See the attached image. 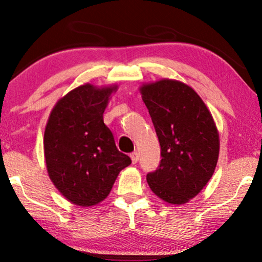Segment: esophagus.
Here are the masks:
<instances>
[{"label":"esophagus","instance_id":"34e87169","mask_svg":"<svg viewBox=\"0 0 262 262\" xmlns=\"http://www.w3.org/2000/svg\"><path fill=\"white\" fill-rule=\"evenodd\" d=\"M130 157H131V160H132V163H137V162H138L139 156H138V152H137V151L131 152V154H130Z\"/></svg>","mask_w":262,"mask_h":262}]
</instances>
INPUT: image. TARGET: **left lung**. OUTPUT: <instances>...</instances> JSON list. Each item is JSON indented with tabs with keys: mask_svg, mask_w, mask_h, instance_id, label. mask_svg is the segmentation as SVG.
<instances>
[{
	"mask_svg": "<svg viewBox=\"0 0 262 262\" xmlns=\"http://www.w3.org/2000/svg\"><path fill=\"white\" fill-rule=\"evenodd\" d=\"M142 98L161 145L159 167L146 174L151 191L164 202L185 204L212 177L220 154L213 118L187 84L162 80L144 84Z\"/></svg>",
	"mask_w": 262,
	"mask_h": 262,
	"instance_id": "8db88e82",
	"label": "left lung"
}]
</instances>
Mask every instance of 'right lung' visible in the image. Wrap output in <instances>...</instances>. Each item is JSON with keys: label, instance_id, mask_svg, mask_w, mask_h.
Returning a JSON list of instances; mask_svg holds the SVG:
<instances>
[{"label": "right lung", "instance_id": "obj_1", "mask_svg": "<svg viewBox=\"0 0 262 262\" xmlns=\"http://www.w3.org/2000/svg\"><path fill=\"white\" fill-rule=\"evenodd\" d=\"M116 87L84 84L59 100L46 124L44 152L58 191L80 206H92L110 194L131 159L117 149L103 112Z\"/></svg>", "mask_w": 262, "mask_h": 262}]
</instances>
